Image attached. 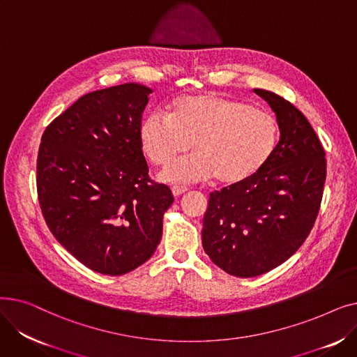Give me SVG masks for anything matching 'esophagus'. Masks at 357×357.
I'll use <instances>...</instances> for the list:
<instances>
[{
	"mask_svg": "<svg viewBox=\"0 0 357 357\" xmlns=\"http://www.w3.org/2000/svg\"><path fill=\"white\" fill-rule=\"evenodd\" d=\"M185 192H188V188H183V186H174V188H172L174 197H181Z\"/></svg>",
	"mask_w": 357,
	"mask_h": 357,
	"instance_id": "obj_1",
	"label": "esophagus"
}]
</instances>
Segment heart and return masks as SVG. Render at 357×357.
Listing matches in <instances>:
<instances>
[{"mask_svg": "<svg viewBox=\"0 0 357 357\" xmlns=\"http://www.w3.org/2000/svg\"><path fill=\"white\" fill-rule=\"evenodd\" d=\"M140 146L155 166H166L191 146L197 153L162 172V179L186 183L215 176L236 185L256 175L272 156L278 124L271 112L215 93L176 100L169 116L150 112L139 128Z\"/></svg>", "mask_w": 357, "mask_h": 357, "instance_id": "heart-1", "label": "heart"}]
</instances>
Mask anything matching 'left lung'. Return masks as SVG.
<instances>
[{
  "instance_id": "8db88e82",
  "label": "left lung",
  "mask_w": 357,
  "mask_h": 357,
  "mask_svg": "<svg viewBox=\"0 0 357 357\" xmlns=\"http://www.w3.org/2000/svg\"><path fill=\"white\" fill-rule=\"evenodd\" d=\"M276 114L280 137L248 181L210 194L202 248L224 272L253 278L301 248L320 211L326 152L301 111L278 93L255 89Z\"/></svg>"
}]
</instances>
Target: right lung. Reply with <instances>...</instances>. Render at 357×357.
I'll return each mask as SVG.
<instances>
[{"label":"right lung","instance_id":"add662e5","mask_svg":"<svg viewBox=\"0 0 357 357\" xmlns=\"http://www.w3.org/2000/svg\"><path fill=\"white\" fill-rule=\"evenodd\" d=\"M152 89L123 84L73 102L45 130L37 195L52 234L82 265L119 276L152 257L172 191L149 178L139 128Z\"/></svg>","mask_w":357,"mask_h":357}]
</instances>
